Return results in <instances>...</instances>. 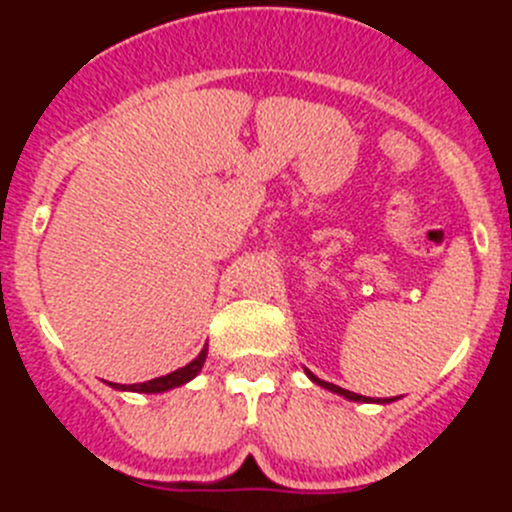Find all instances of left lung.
Segmentation results:
<instances>
[{"label":"left lung","mask_w":512,"mask_h":512,"mask_svg":"<svg viewBox=\"0 0 512 512\" xmlns=\"http://www.w3.org/2000/svg\"><path fill=\"white\" fill-rule=\"evenodd\" d=\"M305 372H307V369H305ZM307 377H310L315 384H320V387H325V390L336 392V395H343V397H346V400H354V402H390V400H369V397H364V395H356V392H348V390H343V387H338V384L323 382V379H318L312 372H307Z\"/></svg>","instance_id":"8db88e82"}]
</instances>
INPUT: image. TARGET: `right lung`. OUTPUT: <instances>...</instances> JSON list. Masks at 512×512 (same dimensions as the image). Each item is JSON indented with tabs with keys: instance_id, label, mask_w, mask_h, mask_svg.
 Returning <instances> with one entry per match:
<instances>
[{
	"instance_id": "obj_1",
	"label": "right lung",
	"mask_w": 512,
	"mask_h": 512,
	"mask_svg": "<svg viewBox=\"0 0 512 512\" xmlns=\"http://www.w3.org/2000/svg\"><path fill=\"white\" fill-rule=\"evenodd\" d=\"M207 359V346L202 348L200 356L194 361H189L187 366H182V369H176V372L166 374V377H158V379H151V382H140V384H112L115 390H128V392H146V395H156V392H166V390H174V387H182V384H187L189 379H194L197 374H200L202 364H205Z\"/></svg>"
}]
</instances>
